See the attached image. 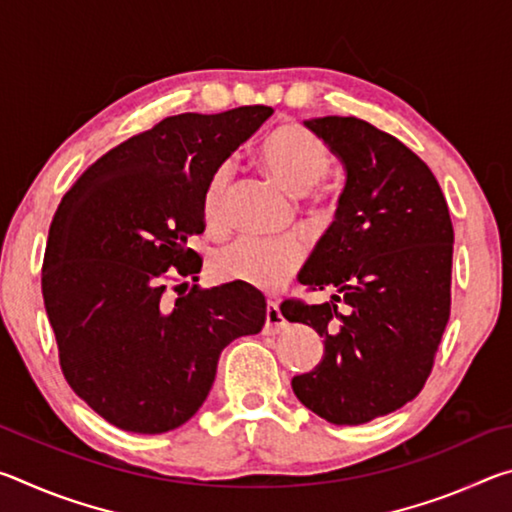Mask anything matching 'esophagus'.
I'll list each match as a JSON object with an SVG mask.
<instances>
[{
  "mask_svg": "<svg viewBox=\"0 0 512 512\" xmlns=\"http://www.w3.org/2000/svg\"><path fill=\"white\" fill-rule=\"evenodd\" d=\"M287 327V320L280 314V307L277 302L268 300L266 302V325H264V334H277Z\"/></svg>",
  "mask_w": 512,
  "mask_h": 512,
  "instance_id": "esophagus-1",
  "label": "esophagus"
}]
</instances>
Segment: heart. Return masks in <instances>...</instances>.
I'll return each mask as SVG.
<instances>
[{
  "label": "heart",
  "instance_id": "obj_1",
  "mask_svg": "<svg viewBox=\"0 0 512 512\" xmlns=\"http://www.w3.org/2000/svg\"><path fill=\"white\" fill-rule=\"evenodd\" d=\"M259 160L266 171L293 194H307L323 180L332 155L318 135L305 126L287 124L266 135L259 146ZM232 180L230 164H221L207 183L203 196V216L210 225H219L225 216L228 189ZM302 262V248L298 241H264L239 239L225 246L214 257V271L223 280L244 282L257 289H277L289 280Z\"/></svg>",
  "mask_w": 512,
  "mask_h": 512
}]
</instances>
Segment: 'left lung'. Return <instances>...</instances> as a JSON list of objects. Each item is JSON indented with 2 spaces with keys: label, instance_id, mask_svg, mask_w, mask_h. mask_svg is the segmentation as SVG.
I'll return each instance as SVG.
<instances>
[{
  "label": "left lung",
  "instance_id": "8db88e82",
  "mask_svg": "<svg viewBox=\"0 0 512 512\" xmlns=\"http://www.w3.org/2000/svg\"><path fill=\"white\" fill-rule=\"evenodd\" d=\"M305 126L343 162L345 187L298 275L332 300L280 307L325 339L291 386L327 422L363 424L402 409L429 377L452 307L454 228L436 176L397 137L357 117Z\"/></svg>",
  "mask_w": 512,
  "mask_h": 512
}]
</instances>
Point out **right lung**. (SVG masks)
<instances>
[{"mask_svg": "<svg viewBox=\"0 0 512 512\" xmlns=\"http://www.w3.org/2000/svg\"><path fill=\"white\" fill-rule=\"evenodd\" d=\"M273 115L185 112L133 135L83 171L49 228L42 298L60 370L103 420L164 433L201 409L223 348L257 334L266 298L244 282L201 289L189 239L205 230L214 171Z\"/></svg>", "mask_w": 512, "mask_h": 512, "instance_id": "obj_1", "label": "right lung"}]
</instances>
